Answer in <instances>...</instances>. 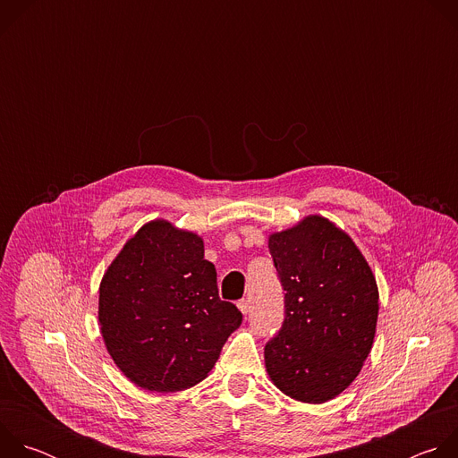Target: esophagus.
Segmentation results:
<instances>
[{
  "instance_id": "1",
  "label": "esophagus",
  "mask_w": 458,
  "mask_h": 458,
  "mask_svg": "<svg viewBox=\"0 0 458 458\" xmlns=\"http://www.w3.org/2000/svg\"><path fill=\"white\" fill-rule=\"evenodd\" d=\"M237 308L246 315V313L250 311V301H248V299H241V301L237 302Z\"/></svg>"
}]
</instances>
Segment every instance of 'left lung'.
I'll return each instance as SVG.
<instances>
[{
    "instance_id": "1",
    "label": "left lung",
    "mask_w": 458,
    "mask_h": 458,
    "mask_svg": "<svg viewBox=\"0 0 458 458\" xmlns=\"http://www.w3.org/2000/svg\"><path fill=\"white\" fill-rule=\"evenodd\" d=\"M284 293L281 330L265 346L267 371L288 397L322 404L355 380L378 315L371 268L352 237L320 216L272 233Z\"/></svg>"
}]
</instances>
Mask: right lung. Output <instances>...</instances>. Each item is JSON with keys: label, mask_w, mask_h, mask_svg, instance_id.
<instances>
[{"label": "right lung", "mask_w": 458, "mask_h": 458, "mask_svg": "<svg viewBox=\"0 0 458 458\" xmlns=\"http://www.w3.org/2000/svg\"><path fill=\"white\" fill-rule=\"evenodd\" d=\"M242 322L221 301L203 239L166 221L145 225L112 260L99 286V324L115 366L143 389L201 382Z\"/></svg>", "instance_id": "obj_1"}]
</instances>
